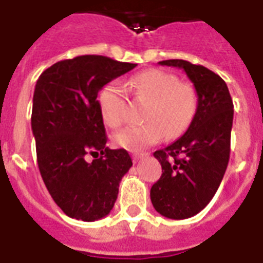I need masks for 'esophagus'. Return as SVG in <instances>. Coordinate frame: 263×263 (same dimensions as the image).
<instances>
[{
  "label": "esophagus",
  "mask_w": 263,
  "mask_h": 263,
  "mask_svg": "<svg viewBox=\"0 0 263 263\" xmlns=\"http://www.w3.org/2000/svg\"><path fill=\"white\" fill-rule=\"evenodd\" d=\"M146 155H148V153H133V156H132V157H133L134 163H137L140 159H142V157L146 156Z\"/></svg>",
  "instance_id": "obj_1"
}]
</instances>
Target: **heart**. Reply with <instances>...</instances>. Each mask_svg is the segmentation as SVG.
Masks as SVG:
<instances>
[{
    "instance_id": "obj_1",
    "label": "heart",
    "mask_w": 263,
    "mask_h": 263,
    "mask_svg": "<svg viewBox=\"0 0 263 263\" xmlns=\"http://www.w3.org/2000/svg\"><path fill=\"white\" fill-rule=\"evenodd\" d=\"M130 89L138 100L148 103L144 121L140 126H129L114 136V142L121 148L137 152L160 142L164 136L179 137L191 125L197 112L198 96L195 88L182 83L176 76L148 69L130 80ZM126 89L117 81H111L99 93V107L103 121L110 127H118L125 121Z\"/></svg>"
}]
</instances>
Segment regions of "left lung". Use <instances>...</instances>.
<instances>
[{"instance_id":"1","label":"left lung","mask_w":263,"mask_h":263,"mask_svg":"<svg viewBox=\"0 0 263 263\" xmlns=\"http://www.w3.org/2000/svg\"><path fill=\"white\" fill-rule=\"evenodd\" d=\"M159 64L183 69L198 96L187 132L153 153L163 170L151 189L153 208L164 217L182 220L202 211L221 183L230 161L234 103L226 81L202 65L183 60Z\"/></svg>"}]
</instances>
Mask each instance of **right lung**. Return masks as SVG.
I'll return each instance as SVG.
<instances>
[{
  "instance_id": "1",
  "label": "right lung",
  "mask_w": 263,
  "mask_h": 263,
  "mask_svg": "<svg viewBox=\"0 0 263 263\" xmlns=\"http://www.w3.org/2000/svg\"><path fill=\"white\" fill-rule=\"evenodd\" d=\"M136 66L80 55L57 62L37 79L31 117L37 167L54 202L69 217L95 221L108 215L122 176L133 165L127 151L106 146L98 93ZM88 154L97 159L89 163Z\"/></svg>"
}]
</instances>
